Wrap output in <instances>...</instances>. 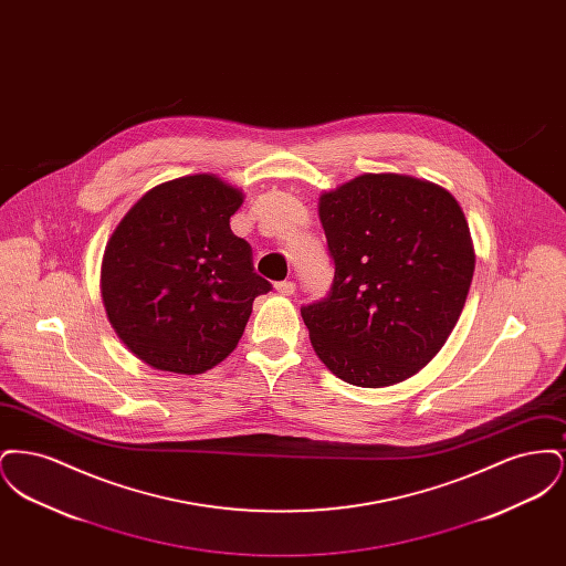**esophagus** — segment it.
Wrapping results in <instances>:
<instances>
[{"label": "esophagus", "mask_w": 566, "mask_h": 566, "mask_svg": "<svg viewBox=\"0 0 566 566\" xmlns=\"http://www.w3.org/2000/svg\"><path fill=\"white\" fill-rule=\"evenodd\" d=\"M273 289H275L277 295L282 296L295 295L296 291L295 282H277Z\"/></svg>", "instance_id": "34e87169"}]
</instances>
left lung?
<instances>
[{"mask_svg":"<svg viewBox=\"0 0 566 566\" xmlns=\"http://www.w3.org/2000/svg\"><path fill=\"white\" fill-rule=\"evenodd\" d=\"M318 216L335 280L301 310L316 356L363 388L416 376L454 331L475 271L454 195L407 174H360L324 190Z\"/></svg>","mask_w":566,"mask_h":566,"instance_id":"8db88e82","label":"left lung"}]
</instances>
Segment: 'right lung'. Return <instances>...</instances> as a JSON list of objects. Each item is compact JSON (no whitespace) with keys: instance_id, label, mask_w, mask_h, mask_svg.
Returning <instances> with one entry per match:
<instances>
[{"instance_id":"obj_1","label":"right lung","mask_w":566,"mask_h":566,"mask_svg":"<svg viewBox=\"0 0 566 566\" xmlns=\"http://www.w3.org/2000/svg\"><path fill=\"white\" fill-rule=\"evenodd\" d=\"M240 187L192 174L146 190L102 259V301L125 348L157 371L197 376L238 348L252 303L271 289L233 235Z\"/></svg>"}]
</instances>
